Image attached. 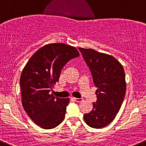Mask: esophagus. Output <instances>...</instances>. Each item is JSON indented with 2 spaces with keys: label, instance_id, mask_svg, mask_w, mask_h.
<instances>
[{
  "label": "esophagus",
  "instance_id": "34e87169",
  "mask_svg": "<svg viewBox=\"0 0 146 146\" xmlns=\"http://www.w3.org/2000/svg\"><path fill=\"white\" fill-rule=\"evenodd\" d=\"M73 99L76 102H78V103H79V102H81L82 100H83V99H82V98H73Z\"/></svg>",
  "mask_w": 146,
  "mask_h": 146
}]
</instances>
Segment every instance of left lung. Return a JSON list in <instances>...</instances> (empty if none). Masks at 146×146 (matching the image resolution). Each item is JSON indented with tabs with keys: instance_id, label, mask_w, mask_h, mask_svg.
Instances as JSON below:
<instances>
[{
	"instance_id": "8db88e82",
	"label": "left lung",
	"mask_w": 146,
	"mask_h": 146,
	"mask_svg": "<svg viewBox=\"0 0 146 146\" xmlns=\"http://www.w3.org/2000/svg\"><path fill=\"white\" fill-rule=\"evenodd\" d=\"M88 66L95 86L97 100L91 112L85 114V122L93 128H101L115 118L124 100L126 90L122 65L110 55L93 49L78 48Z\"/></svg>"
}]
</instances>
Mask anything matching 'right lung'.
Wrapping results in <instances>:
<instances>
[{"mask_svg":"<svg viewBox=\"0 0 146 146\" xmlns=\"http://www.w3.org/2000/svg\"><path fill=\"white\" fill-rule=\"evenodd\" d=\"M76 48L51 43L40 48L30 58L20 78L23 108L31 119L44 129H51L63 121L69 98L49 94L59 80L60 71L70 60L78 57Z\"/></svg>","mask_w":146,"mask_h":146,"instance_id":"add662e5","label":"right lung"}]
</instances>
